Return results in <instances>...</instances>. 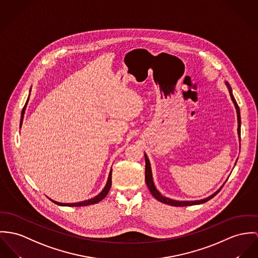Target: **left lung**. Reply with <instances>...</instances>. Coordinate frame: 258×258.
I'll list each match as a JSON object with an SVG mask.
<instances>
[{
	"label": "left lung",
	"mask_w": 258,
	"mask_h": 258,
	"mask_svg": "<svg viewBox=\"0 0 258 258\" xmlns=\"http://www.w3.org/2000/svg\"><path fill=\"white\" fill-rule=\"evenodd\" d=\"M226 85L228 86V89H229L231 98H232V101H233V103H234V105H235V107H236V110H237V116H238V138L240 139V113H239V108H238V104H237L236 100H235L234 96H233L232 88H231L230 84H229L227 81H226ZM239 141H240V140H239ZM144 157H145V181H146V184H147V186H148V188H149L151 195H152L155 199H157V200H159L160 202H163V203H165V204H169V205H172V206H188V205L201 204V203H204V202H206V201L213 199V198L218 194L219 191L222 189L223 185L225 184V183H224V184L219 188L218 190L215 191L212 196H210V197H208V198H206V199H200V200H190V201L186 200V201H180V200H174V199L163 197V196L159 192L158 190H157V188L155 187V184H154V182H153L152 171H151V166H150V162H149V160H148V157H147L146 154H144ZM225 182H226V181H225Z\"/></svg>",
	"instance_id": "8db88e82"
}]
</instances>
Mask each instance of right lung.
I'll return each instance as SVG.
<instances>
[{
	"instance_id": "right-lung-1",
	"label": "right lung",
	"mask_w": 258,
	"mask_h": 258,
	"mask_svg": "<svg viewBox=\"0 0 258 258\" xmlns=\"http://www.w3.org/2000/svg\"><path fill=\"white\" fill-rule=\"evenodd\" d=\"M29 99V98H28ZM27 102L28 100L26 101L23 109H22V112H21V119H20V126H21V123H22V120H23V115H24V112H25V108H26V105H27ZM111 185H112V169L110 171V174H109V177H108V180H107V183L105 185V187L103 188V190L100 192L98 196H96L95 198L93 199H88V200H84V201H80V202H77V203H60V202H57L55 200H52L50 199V200H52L54 203L60 205V206H86V205H91V204H95V203H98L99 201H101L102 199H105L106 196L108 195L110 188H111Z\"/></svg>"
}]
</instances>
